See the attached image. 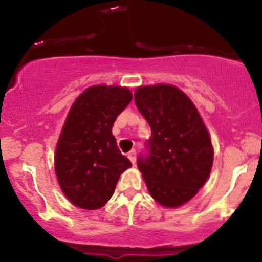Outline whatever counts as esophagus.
<instances>
[{"mask_svg": "<svg viewBox=\"0 0 262 262\" xmlns=\"http://www.w3.org/2000/svg\"><path fill=\"white\" fill-rule=\"evenodd\" d=\"M128 158L130 160V162L133 163V165H136V161H137V152L136 150H130V152L128 153Z\"/></svg>", "mask_w": 262, "mask_h": 262, "instance_id": "34e87169", "label": "esophagus"}]
</instances>
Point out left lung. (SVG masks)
I'll list each match as a JSON object with an SVG mask.
<instances>
[{"mask_svg": "<svg viewBox=\"0 0 262 262\" xmlns=\"http://www.w3.org/2000/svg\"><path fill=\"white\" fill-rule=\"evenodd\" d=\"M137 107L150 126L138 168L153 199L176 208L205 184L213 165L207 128L191 100L170 84L138 87Z\"/></svg>", "mask_w": 262, "mask_h": 262, "instance_id": "obj_1", "label": "left lung"}]
</instances>
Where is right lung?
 <instances>
[{
    "mask_svg": "<svg viewBox=\"0 0 262 262\" xmlns=\"http://www.w3.org/2000/svg\"><path fill=\"white\" fill-rule=\"evenodd\" d=\"M130 101L125 87L100 84L87 89L71 107L54 162L60 189L76 207L101 208L132 166L112 134L115 119Z\"/></svg>",
    "mask_w": 262,
    "mask_h": 262,
    "instance_id": "obj_1",
    "label": "right lung"
}]
</instances>
